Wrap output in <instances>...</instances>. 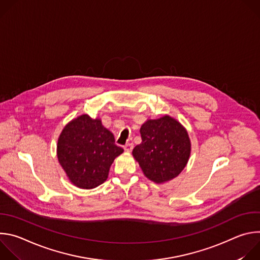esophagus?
Masks as SVG:
<instances>
[{"mask_svg":"<svg viewBox=\"0 0 260 260\" xmlns=\"http://www.w3.org/2000/svg\"><path fill=\"white\" fill-rule=\"evenodd\" d=\"M133 148H134L133 143H127V144H125V146H124V150H125L126 152H131V151L133 150Z\"/></svg>","mask_w":260,"mask_h":260,"instance_id":"34e87169","label":"esophagus"}]
</instances>
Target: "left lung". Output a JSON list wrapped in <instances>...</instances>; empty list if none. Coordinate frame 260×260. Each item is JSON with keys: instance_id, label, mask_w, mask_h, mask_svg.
I'll return each mask as SVG.
<instances>
[{"instance_id": "obj_1", "label": "left lung", "mask_w": 260, "mask_h": 260, "mask_svg": "<svg viewBox=\"0 0 260 260\" xmlns=\"http://www.w3.org/2000/svg\"><path fill=\"white\" fill-rule=\"evenodd\" d=\"M141 144L133 150L144 175L155 183L176 178L186 167L191 144L184 126L169 115L149 119L140 128Z\"/></svg>"}]
</instances>
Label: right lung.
Instances as JSON below:
<instances>
[{"label":"right lung","mask_w":260,"mask_h":260,"mask_svg":"<svg viewBox=\"0 0 260 260\" xmlns=\"http://www.w3.org/2000/svg\"><path fill=\"white\" fill-rule=\"evenodd\" d=\"M123 152L101 119L83 114L70 121L57 141V158L70 181L82 189L104 183L111 165Z\"/></svg>","instance_id":"obj_1"}]
</instances>
